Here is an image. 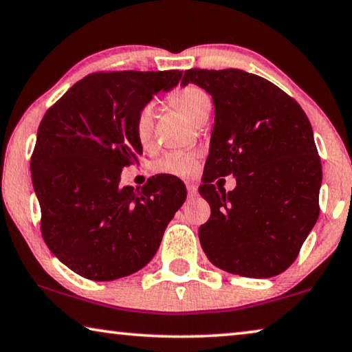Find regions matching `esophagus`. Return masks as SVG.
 Instances as JSON below:
<instances>
[{
    "label": "esophagus",
    "mask_w": 352,
    "mask_h": 352,
    "mask_svg": "<svg viewBox=\"0 0 352 352\" xmlns=\"http://www.w3.org/2000/svg\"><path fill=\"white\" fill-rule=\"evenodd\" d=\"M186 188H188V196L189 197L194 199L197 196V185H194V183H188Z\"/></svg>",
    "instance_id": "obj_1"
}]
</instances>
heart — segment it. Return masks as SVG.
Here are the masks:
<instances>
[{
  "instance_id": "1",
  "label": "heart",
  "mask_w": 352,
  "mask_h": 352,
  "mask_svg": "<svg viewBox=\"0 0 352 352\" xmlns=\"http://www.w3.org/2000/svg\"><path fill=\"white\" fill-rule=\"evenodd\" d=\"M170 102L178 111H182L189 120L199 124L210 113L211 100L204 89L197 86H185L170 96ZM155 106L144 104L138 111L135 119V135L142 146H148L153 139ZM197 166V155L192 152H169L153 163V169L160 174L174 177H189L194 174Z\"/></svg>"
}]
</instances>
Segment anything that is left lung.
<instances>
[{
	"label": "left lung",
	"instance_id": "1",
	"mask_svg": "<svg viewBox=\"0 0 352 352\" xmlns=\"http://www.w3.org/2000/svg\"><path fill=\"white\" fill-rule=\"evenodd\" d=\"M213 98L214 125L199 192L211 216L199 239L214 266L243 277L280 274L296 260L320 214L321 160L296 100L238 69L185 72ZM233 175L237 188L212 182Z\"/></svg>",
	"mask_w": 352,
	"mask_h": 352
}]
</instances>
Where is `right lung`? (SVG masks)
<instances>
[{"mask_svg":"<svg viewBox=\"0 0 352 352\" xmlns=\"http://www.w3.org/2000/svg\"><path fill=\"white\" fill-rule=\"evenodd\" d=\"M183 72H98L72 86L38 125L32 185L48 249L86 278L116 280L146 266L186 200L180 178L161 174L141 189L120 186L142 144L138 111Z\"/></svg>","mask_w":352,"mask_h":352,"instance_id":"1","label":"right lung"}]
</instances>
